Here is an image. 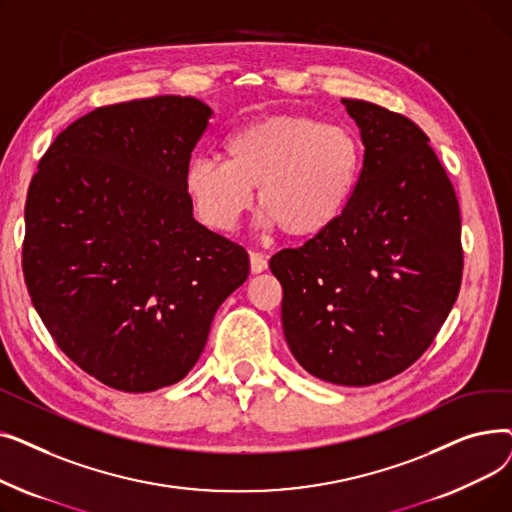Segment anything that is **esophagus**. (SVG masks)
Returning a JSON list of instances; mask_svg holds the SVG:
<instances>
[{
  "label": "esophagus",
  "instance_id": "1",
  "mask_svg": "<svg viewBox=\"0 0 512 512\" xmlns=\"http://www.w3.org/2000/svg\"><path fill=\"white\" fill-rule=\"evenodd\" d=\"M267 270V259L261 253H251V272L261 274Z\"/></svg>",
  "mask_w": 512,
  "mask_h": 512
}]
</instances>
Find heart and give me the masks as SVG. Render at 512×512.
Masks as SVG:
<instances>
[{"label":"heart","instance_id":"b5f03b06","mask_svg":"<svg viewBox=\"0 0 512 512\" xmlns=\"http://www.w3.org/2000/svg\"><path fill=\"white\" fill-rule=\"evenodd\" d=\"M361 161V143L351 128L303 114H274L238 126L226 139V161L193 159L184 191L209 228L230 232L259 186L265 226L280 228L292 240H311L342 218Z\"/></svg>","mask_w":512,"mask_h":512}]
</instances>
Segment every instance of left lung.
<instances>
[{
	"instance_id": "left-lung-1",
	"label": "left lung",
	"mask_w": 512,
	"mask_h": 512,
	"mask_svg": "<svg viewBox=\"0 0 512 512\" xmlns=\"http://www.w3.org/2000/svg\"><path fill=\"white\" fill-rule=\"evenodd\" d=\"M361 128L363 168L342 218L270 259L290 353L315 378L371 386L434 342L463 278L454 186L407 116L342 99Z\"/></svg>"
}]
</instances>
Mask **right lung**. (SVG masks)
Listing matches in <instances>:
<instances>
[{
	"label": "right lung",
	"mask_w": 512,
	"mask_h": 512,
	"mask_svg": "<svg viewBox=\"0 0 512 512\" xmlns=\"http://www.w3.org/2000/svg\"><path fill=\"white\" fill-rule=\"evenodd\" d=\"M211 118L195 97L103 105L49 145L24 207L22 272L62 353L101 384L153 392L199 361L249 255L184 191Z\"/></svg>",
	"instance_id": "obj_1"
}]
</instances>
